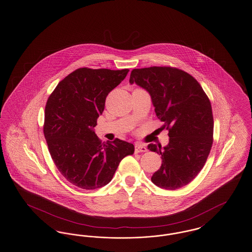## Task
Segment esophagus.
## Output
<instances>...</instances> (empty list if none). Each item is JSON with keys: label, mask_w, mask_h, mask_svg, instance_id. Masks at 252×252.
Listing matches in <instances>:
<instances>
[{"label": "esophagus", "mask_w": 252, "mask_h": 252, "mask_svg": "<svg viewBox=\"0 0 252 252\" xmlns=\"http://www.w3.org/2000/svg\"><path fill=\"white\" fill-rule=\"evenodd\" d=\"M146 151H147V148H146V146H145L143 143L137 142V143L135 144V152H136V153H141V152Z\"/></svg>", "instance_id": "34e87169"}]
</instances>
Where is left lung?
I'll return each instance as SVG.
<instances>
[{
	"label": "left lung",
	"instance_id": "8db88e82",
	"mask_svg": "<svg viewBox=\"0 0 252 252\" xmlns=\"http://www.w3.org/2000/svg\"><path fill=\"white\" fill-rule=\"evenodd\" d=\"M129 82L149 93L158 118L169 130L168 145H148L162 159L152 182L168 190L180 189L198 175L211 150L214 119L210 100L191 75L174 67L133 69Z\"/></svg>",
	"mask_w": 252,
	"mask_h": 252
}]
</instances>
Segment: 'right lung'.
<instances>
[{
    "label": "right lung",
    "mask_w": 252,
    "mask_h": 252,
    "mask_svg": "<svg viewBox=\"0 0 252 252\" xmlns=\"http://www.w3.org/2000/svg\"><path fill=\"white\" fill-rule=\"evenodd\" d=\"M128 69L73 71L51 93L45 108L44 135L51 158L62 175L82 189H96L111 181L134 145L115 139L101 142L94 127L106 97Z\"/></svg>",
    "instance_id": "add662e5"
}]
</instances>
